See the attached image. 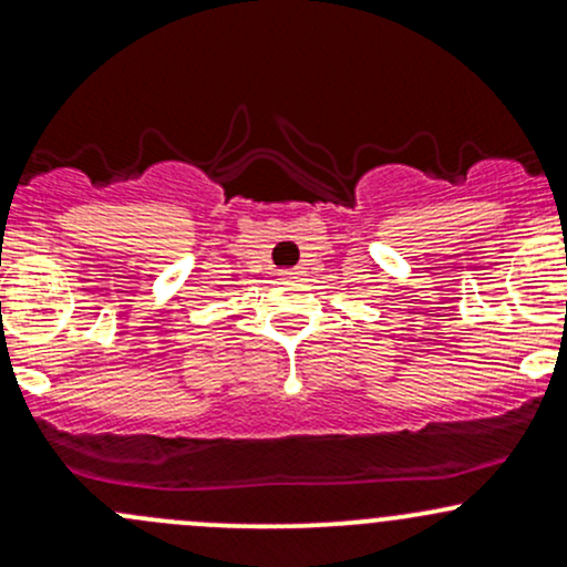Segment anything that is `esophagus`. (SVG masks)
Wrapping results in <instances>:
<instances>
[{
  "label": "esophagus",
  "instance_id": "esophagus-1",
  "mask_svg": "<svg viewBox=\"0 0 567 567\" xmlns=\"http://www.w3.org/2000/svg\"><path fill=\"white\" fill-rule=\"evenodd\" d=\"M302 272H306V270H302V267H295V270H286L284 278H286V281H300Z\"/></svg>",
  "mask_w": 567,
  "mask_h": 567
}]
</instances>
